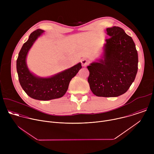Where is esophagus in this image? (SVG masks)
I'll use <instances>...</instances> for the list:
<instances>
[{"label": "esophagus", "instance_id": "obj_1", "mask_svg": "<svg viewBox=\"0 0 154 154\" xmlns=\"http://www.w3.org/2000/svg\"><path fill=\"white\" fill-rule=\"evenodd\" d=\"M81 63H82V66H83V67H86V66H87L89 64L88 61V60H86V59H85V58L81 60Z\"/></svg>", "mask_w": 154, "mask_h": 154}]
</instances>
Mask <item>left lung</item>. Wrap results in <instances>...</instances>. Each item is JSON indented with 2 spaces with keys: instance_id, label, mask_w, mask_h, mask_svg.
Here are the masks:
<instances>
[{
  "instance_id": "8db88e82",
  "label": "left lung",
  "mask_w": 154,
  "mask_h": 154,
  "mask_svg": "<svg viewBox=\"0 0 154 154\" xmlns=\"http://www.w3.org/2000/svg\"><path fill=\"white\" fill-rule=\"evenodd\" d=\"M110 37L105 40L100 58L88 69V82L93 93L99 97H118L132 84L138 71V57L131 36L119 27L106 29Z\"/></svg>"
}]
</instances>
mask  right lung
<instances>
[{"label":"right lung","mask_w":154,"mask_h":154,"mask_svg":"<svg viewBox=\"0 0 154 154\" xmlns=\"http://www.w3.org/2000/svg\"><path fill=\"white\" fill-rule=\"evenodd\" d=\"M44 33L38 29L33 32L22 47L16 61L19 81L24 91L30 97L39 100H49L63 97L66 93L70 81L82 68L81 63L49 77H38L29 69L26 59L35 41Z\"/></svg>","instance_id":"1"}]
</instances>
